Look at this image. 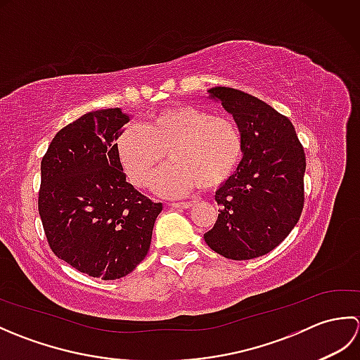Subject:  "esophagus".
<instances>
[{
	"instance_id": "obj_1",
	"label": "esophagus",
	"mask_w": 360,
	"mask_h": 360,
	"mask_svg": "<svg viewBox=\"0 0 360 360\" xmlns=\"http://www.w3.org/2000/svg\"><path fill=\"white\" fill-rule=\"evenodd\" d=\"M170 207H173V209H190V207H193V202H170Z\"/></svg>"
}]
</instances>
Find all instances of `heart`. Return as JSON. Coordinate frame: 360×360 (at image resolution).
<instances>
[{"instance_id": "obj_1", "label": "heart", "mask_w": 360, "mask_h": 360, "mask_svg": "<svg viewBox=\"0 0 360 360\" xmlns=\"http://www.w3.org/2000/svg\"><path fill=\"white\" fill-rule=\"evenodd\" d=\"M116 153L137 187L148 184L167 153L172 162L158 173L155 187L176 196L198 186L218 188L231 179L243 158V134L232 119L179 105L153 114L142 128L127 127L117 137Z\"/></svg>"}]
</instances>
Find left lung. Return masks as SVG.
<instances>
[{"instance_id": "left-lung-1", "label": "left lung", "mask_w": 360, "mask_h": 360, "mask_svg": "<svg viewBox=\"0 0 360 360\" xmlns=\"http://www.w3.org/2000/svg\"><path fill=\"white\" fill-rule=\"evenodd\" d=\"M207 93L238 125L243 158L217 190L219 215L204 240L229 259L262 257L286 238L302 215L307 158L294 125L271 105L233 88Z\"/></svg>"}]
</instances>
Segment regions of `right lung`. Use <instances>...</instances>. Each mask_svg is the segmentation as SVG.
<instances>
[{"instance_id": "add662e5", "label": "right lung", "mask_w": 360, "mask_h": 360, "mask_svg": "<svg viewBox=\"0 0 360 360\" xmlns=\"http://www.w3.org/2000/svg\"><path fill=\"white\" fill-rule=\"evenodd\" d=\"M120 108L83 114L53 137L41 159L38 212L53 254L102 280L122 278L147 255L162 204L127 182L116 141Z\"/></svg>"}]
</instances>
